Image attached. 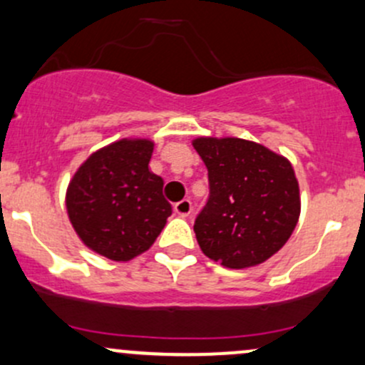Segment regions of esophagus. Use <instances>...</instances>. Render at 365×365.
<instances>
[{"label":"esophagus","mask_w":365,"mask_h":365,"mask_svg":"<svg viewBox=\"0 0 365 365\" xmlns=\"http://www.w3.org/2000/svg\"><path fill=\"white\" fill-rule=\"evenodd\" d=\"M174 210H175V214H179L181 217H186V215H190L191 210H193V205H191L190 200L184 198V200H181V202L175 203Z\"/></svg>","instance_id":"1"}]
</instances>
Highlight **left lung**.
Listing matches in <instances>:
<instances>
[{
    "mask_svg": "<svg viewBox=\"0 0 365 365\" xmlns=\"http://www.w3.org/2000/svg\"><path fill=\"white\" fill-rule=\"evenodd\" d=\"M193 148L209 170L210 187L193 226L200 249L231 269L261 264L284 247L299 219L291 162L238 137H200Z\"/></svg>",
    "mask_w": 365,
    "mask_h": 365,
    "instance_id": "1",
    "label": "left lung"
}]
</instances>
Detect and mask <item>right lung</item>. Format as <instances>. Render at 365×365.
<instances>
[{"instance_id":"1","label":"right lung","mask_w":365,"mask_h":365,"mask_svg":"<svg viewBox=\"0 0 365 365\" xmlns=\"http://www.w3.org/2000/svg\"><path fill=\"white\" fill-rule=\"evenodd\" d=\"M153 146L146 139L109 144L90 155L69 182L66 207L74 231L111 261L146 252L172 214L163 179L150 170Z\"/></svg>"}]
</instances>
